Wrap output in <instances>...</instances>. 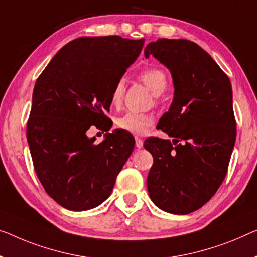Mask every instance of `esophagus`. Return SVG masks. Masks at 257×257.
<instances>
[{
  "instance_id": "1",
  "label": "esophagus",
  "mask_w": 257,
  "mask_h": 257,
  "mask_svg": "<svg viewBox=\"0 0 257 257\" xmlns=\"http://www.w3.org/2000/svg\"><path fill=\"white\" fill-rule=\"evenodd\" d=\"M135 145H136L137 149L143 148V141H142V139H140L139 136L135 137Z\"/></svg>"
}]
</instances>
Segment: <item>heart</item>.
Masks as SVG:
<instances>
[{"label": "heart", "instance_id": "1", "mask_svg": "<svg viewBox=\"0 0 257 257\" xmlns=\"http://www.w3.org/2000/svg\"><path fill=\"white\" fill-rule=\"evenodd\" d=\"M140 79L145 84V86L155 95L162 94L167 87V76L162 69L148 68L140 74ZM124 94L123 79H118L110 92V105L117 107L121 105ZM115 123L117 128L124 132L132 133L134 135H142L153 124V117L149 114L127 112L123 115L116 118Z\"/></svg>", "mask_w": 257, "mask_h": 257}]
</instances>
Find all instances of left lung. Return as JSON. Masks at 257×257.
<instances>
[{
  "label": "left lung",
  "instance_id": "obj_1",
  "mask_svg": "<svg viewBox=\"0 0 257 257\" xmlns=\"http://www.w3.org/2000/svg\"><path fill=\"white\" fill-rule=\"evenodd\" d=\"M144 55L170 69L174 84L173 102L158 124L173 141L144 142L153 157L148 191L159 209L187 214L202 208L226 177L236 137L231 82L193 41L163 38Z\"/></svg>",
  "mask_w": 257,
  "mask_h": 257
}]
</instances>
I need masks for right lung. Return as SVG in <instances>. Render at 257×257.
Returning a JSON list of instances; mask_svg holds the SVG:
<instances>
[{"label": "right lung", "mask_w": 257, "mask_h": 257, "mask_svg": "<svg viewBox=\"0 0 257 257\" xmlns=\"http://www.w3.org/2000/svg\"><path fill=\"white\" fill-rule=\"evenodd\" d=\"M144 39L82 37L63 46L38 77L26 137L34 171L49 196L71 211L109 197L135 140L120 130L94 144L92 125L108 132L113 86L135 62Z\"/></svg>", "instance_id": "add662e5"}]
</instances>
